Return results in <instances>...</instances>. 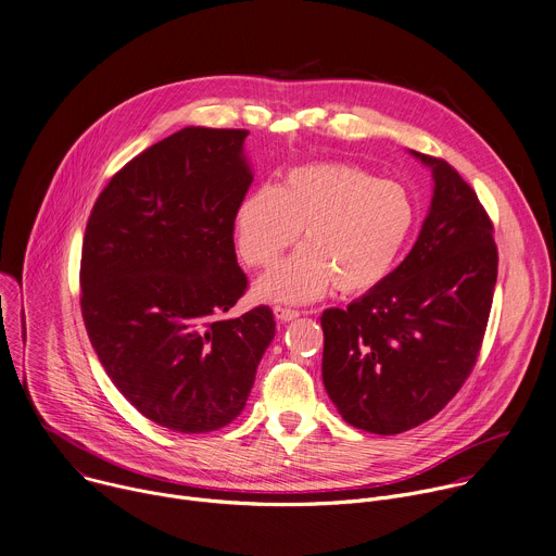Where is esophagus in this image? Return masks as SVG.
Returning a JSON list of instances; mask_svg holds the SVG:
<instances>
[{
    "mask_svg": "<svg viewBox=\"0 0 556 556\" xmlns=\"http://www.w3.org/2000/svg\"><path fill=\"white\" fill-rule=\"evenodd\" d=\"M274 316L280 320V323H289V320H295L300 316L298 309H291V306H274Z\"/></svg>",
    "mask_w": 556,
    "mask_h": 556,
    "instance_id": "1",
    "label": "esophagus"
}]
</instances>
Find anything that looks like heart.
Segmentation results:
<instances>
[{
  "mask_svg": "<svg viewBox=\"0 0 556 556\" xmlns=\"http://www.w3.org/2000/svg\"><path fill=\"white\" fill-rule=\"evenodd\" d=\"M419 223L402 182L338 161L306 163L280 188L258 185L236 210V242L250 267L271 265L302 229L304 244L271 267L258 295L285 302L320 298L331 285L344 295L378 289L404 258Z\"/></svg>",
  "mask_w": 556,
  "mask_h": 556,
  "instance_id": "obj_1",
  "label": "heart"
}]
</instances>
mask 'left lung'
<instances>
[{"label": "left lung", "instance_id": "8db88e82", "mask_svg": "<svg viewBox=\"0 0 556 556\" xmlns=\"http://www.w3.org/2000/svg\"><path fill=\"white\" fill-rule=\"evenodd\" d=\"M433 169L430 212L408 256L346 309H327L323 380L355 428L397 435L435 417L468 380L497 282L492 220L444 159Z\"/></svg>", "mask_w": 556, "mask_h": 556}]
</instances>
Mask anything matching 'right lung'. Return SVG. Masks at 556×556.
Segmentation results:
<instances>
[{
  "label": "right lung",
  "instance_id": "obj_1",
  "mask_svg": "<svg viewBox=\"0 0 556 556\" xmlns=\"http://www.w3.org/2000/svg\"><path fill=\"white\" fill-rule=\"evenodd\" d=\"M247 130L182 128L123 165L81 247V316L108 378L178 433L233 421L276 320L261 304L223 318L247 289L236 210L254 180Z\"/></svg>",
  "mask_w": 556,
  "mask_h": 556
}]
</instances>
